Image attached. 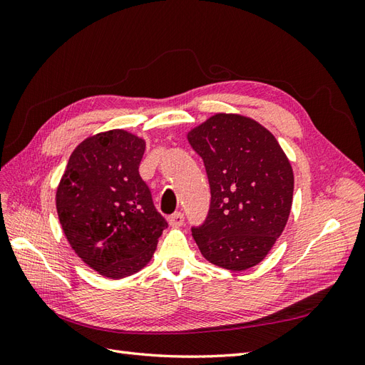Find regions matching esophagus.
<instances>
[{"label":"esophagus","instance_id":"1","mask_svg":"<svg viewBox=\"0 0 365 365\" xmlns=\"http://www.w3.org/2000/svg\"><path fill=\"white\" fill-rule=\"evenodd\" d=\"M184 224V215L181 212L169 216V225L170 227H181Z\"/></svg>","mask_w":365,"mask_h":365}]
</instances>
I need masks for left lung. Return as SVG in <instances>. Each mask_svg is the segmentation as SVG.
Instances as JSON below:
<instances>
[{"label":"left lung","instance_id":"1","mask_svg":"<svg viewBox=\"0 0 365 365\" xmlns=\"http://www.w3.org/2000/svg\"><path fill=\"white\" fill-rule=\"evenodd\" d=\"M204 161L210 210L192 228L202 256L216 267L245 271L271 251L288 222L294 172L271 132L239 114H215L187 134Z\"/></svg>","mask_w":365,"mask_h":365}]
</instances>
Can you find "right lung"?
Masks as SVG:
<instances>
[{
  "label": "right lung",
  "instance_id": "right-lung-1",
  "mask_svg": "<svg viewBox=\"0 0 365 365\" xmlns=\"http://www.w3.org/2000/svg\"><path fill=\"white\" fill-rule=\"evenodd\" d=\"M145 149V140L123 129L88 137L73 150L58 187L65 237L108 279L145 268L168 228L138 173Z\"/></svg>",
  "mask_w": 365,
  "mask_h": 365
}]
</instances>
